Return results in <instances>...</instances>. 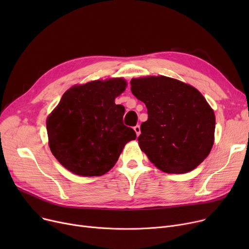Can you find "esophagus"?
<instances>
[{"label":"esophagus","instance_id":"34e87169","mask_svg":"<svg viewBox=\"0 0 249 249\" xmlns=\"http://www.w3.org/2000/svg\"><path fill=\"white\" fill-rule=\"evenodd\" d=\"M133 129H134V131H135L136 135L139 136V135H140V126H139V125H136Z\"/></svg>","mask_w":249,"mask_h":249}]
</instances>
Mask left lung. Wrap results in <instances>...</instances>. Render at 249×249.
<instances>
[{
    "label": "left lung",
    "mask_w": 249,
    "mask_h": 249,
    "mask_svg": "<svg viewBox=\"0 0 249 249\" xmlns=\"http://www.w3.org/2000/svg\"><path fill=\"white\" fill-rule=\"evenodd\" d=\"M130 84L147 108L138 144L149 160L166 174H186L203 162L214 144L215 114L200 91L164 75Z\"/></svg>",
    "instance_id": "obj_1"
}]
</instances>
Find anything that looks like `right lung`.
<instances>
[{
    "label": "right lung",
    "mask_w": 249,
    "mask_h": 249,
    "mask_svg": "<svg viewBox=\"0 0 249 249\" xmlns=\"http://www.w3.org/2000/svg\"><path fill=\"white\" fill-rule=\"evenodd\" d=\"M127 87L123 78L73 86L63 94L46 121L48 143L70 172L100 177L115 165L136 133L123 124L125 108L115 99Z\"/></svg>",
    "instance_id": "right-lung-1"
}]
</instances>
